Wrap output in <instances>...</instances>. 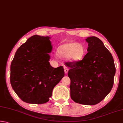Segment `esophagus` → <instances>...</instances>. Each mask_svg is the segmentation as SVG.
<instances>
[{
	"label": "esophagus",
	"instance_id": "obj_1",
	"mask_svg": "<svg viewBox=\"0 0 123 123\" xmlns=\"http://www.w3.org/2000/svg\"><path fill=\"white\" fill-rule=\"evenodd\" d=\"M68 68L67 67H64V73H65L66 74H67L68 72Z\"/></svg>",
	"mask_w": 123,
	"mask_h": 123
}]
</instances>
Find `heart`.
Returning a JSON list of instances; mask_svg holds the SVG:
<instances>
[{
  "label": "heart",
  "instance_id": "b5f03b06",
  "mask_svg": "<svg viewBox=\"0 0 123 123\" xmlns=\"http://www.w3.org/2000/svg\"><path fill=\"white\" fill-rule=\"evenodd\" d=\"M57 53L60 57L70 61H79L84 57L86 49L84 45L75 42H68L61 45Z\"/></svg>",
  "mask_w": 123,
  "mask_h": 123
}]
</instances>
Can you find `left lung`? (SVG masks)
Wrapping results in <instances>:
<instances>
[{
    "label": "left lung",
    "instance_id": "1",
    "mask_svg": "<svg viewBox=\"0 0 123 123\" xmlns=\"http://www.w3.org/2000/svg\"><path fill=\"white\" fill-rule=\"evenodd\" d=\"M87 53L79 61L65 63L70 68V97L76 103L94 105L106 97L114 83L116 68L111 54L95 36L87 37Z\"/></svg>",
    "mask_w": 123,
    "mask_h": 123
}]
</instances>
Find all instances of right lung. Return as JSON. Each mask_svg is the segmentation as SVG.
I'll use <instances>...</instances> for the list:
<instances>
[{
    "label": "right lung",
    "instance_id": "1",
    "mask_svg": "<svg viewBox=\"0 0 123 123\" xmlns=\"http://www.w3.org/2000/svg\"><path fill=\"white\" fill-rule=\"evenodd\" d=\"M49 36L37 35L20 45L11 64L10 82L20 99L26 103L42 104L49 100L53 90L64 76L63 67L49 63L53 47Z\"/></svg>",
    "mask_w": 123,
    "mask_h": 123
}]
</instances>
